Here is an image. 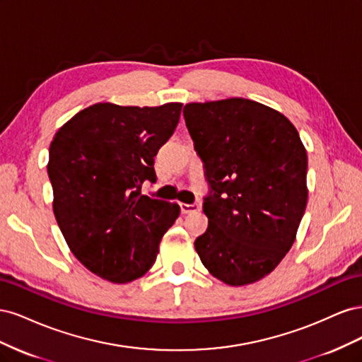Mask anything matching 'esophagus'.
<instances>
[{
	"label": "esophagus",
	"instance_id": "1",
	"mask_svg": "<svg viewBox=\"0 0 362 362\" xmlns=\"http://www.w3.org/2000/svg\"><path fill=\"white\" fill-rule=\"evenodd\" d=\"M180 210L182 214H190V213H196L199 211V205L198 204H180Z\"/></svg>",
	"mask_w": 362,
	"mask_h": 362
}]
</instances>
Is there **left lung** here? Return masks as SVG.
Returning <instances> with one entry per match:
<instances>
[{
	"mask_svg": "<svg viewBox=\"0 0 362 362\" xmlns=\"http://www.w3.org/2000/svg\"><path fill=\"white\" fill-rule=\"evenodd\" d=\"M210 192L194 249L228 286H246L290 250L305 213L308 157L290 120L259 103L187 104L182 110Z\"/></svg>",
	"mask_w": 362,
	"mask_h": 362,
	"instance_id": "1",
	"label": "left lung"
}]
</instances>
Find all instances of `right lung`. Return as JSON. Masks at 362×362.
I'll return each instance as SVG.
<instances>
[{
  "label": "right lung",
  "instance_id": "obj_1",
  "mask_svg": "<svg viewBox=\"0 0 362 362\" xmlns=\"http://www.w3.org/2000/svg\"><path fill=\"white\" fill-rule=\"evenodd\" d=\"M181 107L95 104L51 141L54 216L76 259L103 279L144 276L177 221L180 206L141 194V184L157 181L154 157L177 128Z\"/></svg>",
  "mask_w": 362,
  "mask_h": 362
}]
</instances>
